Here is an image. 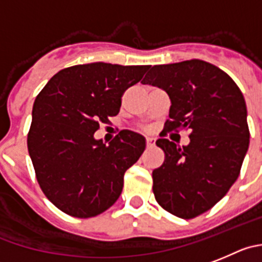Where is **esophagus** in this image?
I'll return each instance as SVG.
<instances>
[{
    "label": "esophagus",
    "instance_id": "34e87169",
    "mask_svg": "<svg viewBox=\"0 0 262 262\" xmlns=\"http://www.w3.org/2000/svg\"><path fill=\"white\" fill-rule=\"evenodd\" d=\"M146 145H147V147L155 146V138H154V137H147V138H146Z\"/></svg>",
    "mask_w": 262,
    "mask_h": 262
}]
</instances>
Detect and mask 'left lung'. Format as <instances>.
<instances>
[{
    "label": "left lung",
    "mask_w": 262,
    "mask_h": 262,
    "mask_svg": "<svg viewBox=\"0 0 262 262\" xmlns=\"http://www.w3.org/2000/svg\"><path fill=\"white\" fill-rule=\"evenodd\" d=\"M148 70L142 84L165 90L172 103L161 137L190 130L187 146L156 141L165 159L152 172L154 195L169 213L194 219L219 203L239 177L249 146L246 101L230 76L204 60Z\"/></svg>",
    "instance_id": "obj_1"
}]
</instances>
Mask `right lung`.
I'll return each mask as SVG.
<instances>
[{"label":"right lung","instance_id":"right-lung-1","mask_svg":"<svg viewBox=\"0 0 262 262\" xmlns=\"http://www.w3.org/2000/svg\"><path fill=\"white\" fill-rule=\"evenodd\" d=\"M148 66L89 63L54 75L36 97L27 145L41 190L77 219L108 209L123 191L124 173L142 155L141 134L121 130L108 145L99 124L119 114L121 97Z\"/></svg>","mask_w":262,"mask_h":262}]
</instances>
